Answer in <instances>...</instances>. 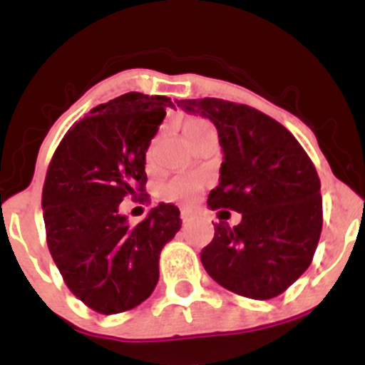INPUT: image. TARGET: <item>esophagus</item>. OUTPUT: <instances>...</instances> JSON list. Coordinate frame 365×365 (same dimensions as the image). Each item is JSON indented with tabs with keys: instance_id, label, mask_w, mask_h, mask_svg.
Instances as JSON below:
<instances>
[{
	"instance_id": "34e87169",
	"label": "esophagus",
	"mask_w": 365,
	"mask_h": 365,
	"mask_svg": "<svg viewBox=\"0 0 365 365\" xmlns=\"http://www.w3.org/2000/svg\"><path fill=\"white\" fill-rule=\"evenodd\" d=\"M180 220H182L183 223H188V221L192 220V215L187 211V209H182V211H180Z\"/></svg>"
}]
</instances>
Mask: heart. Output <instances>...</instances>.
<instances>
[{
    "mask_svg": "<svg viewBox=\"0 0 365 365\" xmlns=\"http://www.w3.org/2000/svg\"><path fill=\"white\" fill-rule=\"evenodd\" d=\"M211 127L206 120L200 118H190L185 121V133L188 132H195V130ZM153 154L154 150L153 148L149 149L148 153V161H153ZM199 188V182L197 178L190 177V175H180V177H175L173 180H170L165 187H163V195L170 200H185L190 197L192 194H195V190Z\"/></svg>",
    "mask_w": 365,
    "mask_h": 365,
    "instance_id": "b5f03b06",
    "label": "heart"
}]
</instances>
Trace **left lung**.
<instances>
[{
	"label": "left lung",
	"mask_w": 365,
	"mask_h": 365,
	"mask_svg": "<svg viewBox=\"0 0 365 365\" xmlns=\"http://www.w3.org/2000/svg\"><path fill=\"white\" fill-rule=\"evenodd\" d=\"M182 110L215 123L223 149L211 209L242 215L221 221L200 252L204 269L226 290L267 300L304 274L322 228L321 182L299 140L264 113L225 99H183Z\"/></svg>",
	"instance_id": "1"
}]
</instances>
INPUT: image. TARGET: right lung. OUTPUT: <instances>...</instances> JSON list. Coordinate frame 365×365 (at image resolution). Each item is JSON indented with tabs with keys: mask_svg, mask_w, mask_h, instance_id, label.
Returning a JSON list of instances; mask_svg holds the SVG:
<instances>
[{
	"mask_svg": "<svg viewBox=\"0 0 365 365\" xmlns=\"http://www.w3.org/2000/svg\"><path fill=\"white\" fill-rule=\"evenodd\" d=\"M175 108L166 96L127 92L92 108L54 150L43 188L49 252L66 287L99 314L137 307L159 279V254L182 226L159 204L132 226L118 207L144 194L145 153ZM148 199V194L142 200Z\"/></svg>",
	"mask_w": 365,
	"mask_h": 365,
	"instance_id": "obj_1",
	"label": "right lung"
}]
</instances>
